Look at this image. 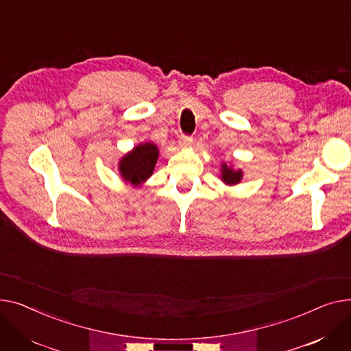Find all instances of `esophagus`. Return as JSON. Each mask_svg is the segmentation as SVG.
<instances>
[{
    "mask_svg": "<svg viewBox=\"0 0 351 351\" xmlns=\"http://www.w3.org/2000/svg\"><path fill=\"white\" fill-rule=\"evenodd\" d=\"M180 146L182 147V149H189L190 146H191V143H193V137L191 136H185V134H182L181 137H180Z\"/></svg>",
    "mask_w": 351,
    "mask_h": 351,
    "instance_id": "1",
    "label": "esophagus"
}]
</instances>
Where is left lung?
I'll use <instances>...</instances> for the list:
<instances>
[{
  "label": "left lung",
  "mask_w": 351,
  "mask_h": 351,
  "mask_svg": "<svg viewBox=\"0 0 351 351\" xmlns=\"http://www.w3.org/2000/svg\"><path fill=\"white\" fill-rule=\"evenodd\" d=\"M221 180L225 184H228V185L238 184L242 180V171L241 170H234L232 167L226 166V162H222V166H221Z\"/></svg>",
  "instance_id": "8db88e82"
}]
</instances>
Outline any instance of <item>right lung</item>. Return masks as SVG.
<instances>
[{
	"label": "right lung",
	"mask_w": 351,
	"mask_h": 351,
	"mask_svg": "<svg viewBox=\"0 0 351 351\" xmlns=\"http://www.w3.org/2000/svg\"><path fill=\"white\" fill-rule=\"evenodd\" d=\"M157 158L158 149L156 144H138L130 153L123 156L119 162V171L125 181L133 185H140L153 174Z\"/></svg>",
	"instance_id": "obj_1"
}]
</instances>
